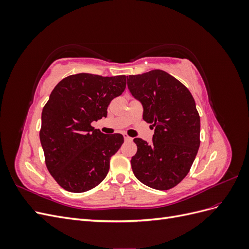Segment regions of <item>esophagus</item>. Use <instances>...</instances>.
I'll list each match as a JSON object with an SVG mask.
<instances>
[{
	"label": "esophagus",
	"mask_w": 249,
	"mask_h": 249,
	"mask_svg": "<svg viewBox=\"0 0 249 249\" xmlns=\"http://www.w3.org/2000/svg\"><path fill=\"white\" fill-rule=\"evenodd\" d=\"M124 141H127V142H130V141L133 140V138L130 137V136H127L126 134H124Z\"/></svg>",
	"instance_id": "obj_1"
}]
</instances>
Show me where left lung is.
Masks as SVG:
<instances>
[{"label": "left lung", "mask_w": 249, "mask_h": 249, "mask_svg": "<svg viewBox=\"0 0 249 249\" xmlns=\"http://www.w3.org/2000/svg\"><path fill=\"white\" fill-rule=\"evenodd\" d=\"M132 95L143 106V119L155 127L153 142L135 138L131 165L141 183L157 190L177 186L198 152L200 118L188 88L160 70L127 78Z\"/></svg>", "instance_id": "obj_1"}]
</instances>
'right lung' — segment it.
Returning a JSON list of instances; mask_svg holds the SVG:
<instances>
[{
    "label": "right lung",
    "mask_w": 249,
    "mask_h": 249,
    "mask_svg": "<svg viewBox=\"0 0 249 249\" xmlns=\"http://www.w3.org/2000/svg\"><path fill=\"white\" fill-rule=\"evenodd\" d=\"M125 79L71 74L58 83L43 107L39 137L46 165L66 191H88L106 178L124 137L103 134L91 123L107 116L110 102L124 91Z\"/></svg>",
    "instance_id": "add662e5"
}]
</instances>
